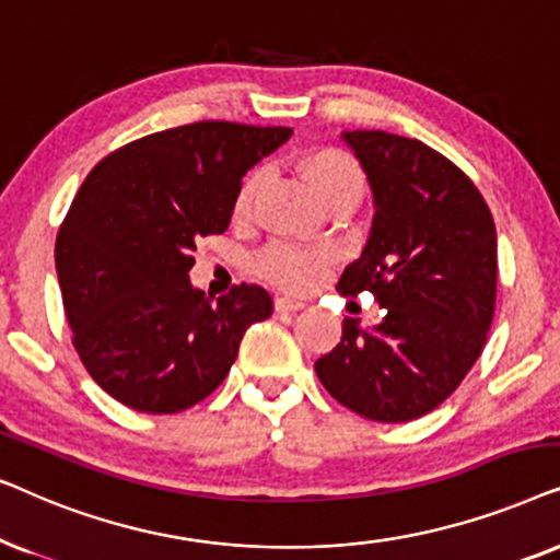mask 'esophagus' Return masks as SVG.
<instances>
[{
	"mask_svg": "<svg viewBox=\"0 0 560 560\" xmlns=\"http://www.w3.org/2000/svg\"><path fill=\"white\" fill-rule=\"evenodd\" d=\"M302 307H304V302L296 300V296H292V294H279V296H276V312H296V310H302Z\"/></svg>",
	"mask_w": 560,
	"mask_h": 560,
	"instance_id": "obj_1",
	"label": "esophagus"
}]
</instances>
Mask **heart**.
Masks as SVG:
<instances>
[{
    "label": "heart",
    "instance_id": "1",
    "mask_svg": "<svg viewBox=\"0 0 560 560\" xmlns=\"http://www.w3.org/2000/svg\"><path fill=\"white\" fill-rule=\"evenodd\" d=\"M304 176L312 184V189L325 205L335 202H358L363 194V171L358 166L353 155L340 151V148H317L302 163ZM268 182V168L258 166L237 186L233 214L237 220L250 218L253 207L264 184ZM330 264V250L325 248H304V245L276 241L258 256V268L276 284H284L292 289L315 287L323 279Z\"/></svg>",
    "mask_w": 560,
    "mask_h": 560
}]
</instances>
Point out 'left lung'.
Here are the masks:
<instances>
[{
    "label": "left lung",
    "instance_id": "1",
    "mask_svg": "<svg viewBox=\"0 0 560 560\" xmlns=\"http://www.w3.org/2000/svg\"><path fill=\"white\" fill-rule=\"evenodd\" d=\"M374 191L361 258L338 281L342 296L371 292L384 323L317 358L319 382L342 407L376 422H409L443 405L487 346L497 307V230L481 191L422 140L384 130L342 136Z\"/></svg>",
    "mask_w": 560,
    "mask_h": 560
}]
</instances>
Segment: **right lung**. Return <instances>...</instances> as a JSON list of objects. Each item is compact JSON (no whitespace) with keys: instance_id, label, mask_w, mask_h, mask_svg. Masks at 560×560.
I'll return each instance as SVG.
<instances>
[{"instance_id":"obj_1","label":"right lung","mask_w":560,"mask_h":560,"mask_svg":"<svg viewBox=\"0 0 560 560\" xmlns=\"http://www.w3.org/2000/svg\"><path fill=\"white\" fill-rule=\"evenodd\" d=\"M289 128L205 119L138 138L89 171L56 237L71 342L109 397L148 415L189 409L225 382L264 287L212 302L189 284L199 237L222 235L253 163Z\"/></svg>"}]
</instances>
